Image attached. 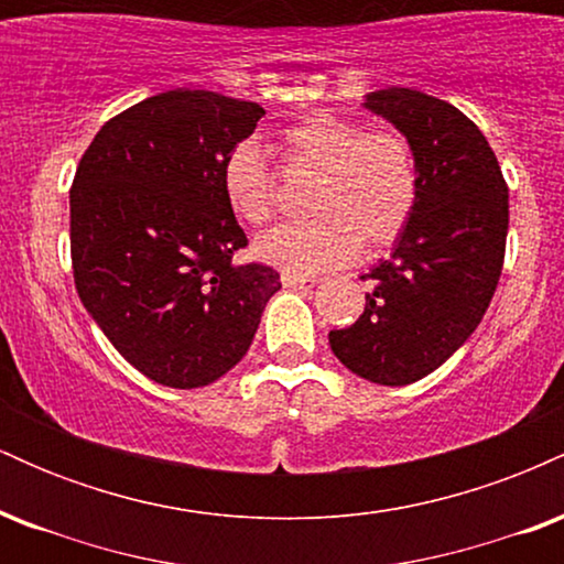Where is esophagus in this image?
Masks as SVG:
<instances>
[{"mask_svg": "<svg viewBox=\"0 0 564 564\" xmlns=\"http://www.w3.org/2000/svg\"><path fill=\"white\" fill-rule=\"evenodd\" d=\"M283 286L291 289H315L321 283V278H310V275H296V273H283L281 275Z\"/></svg>", "mask_w": 564, "mask_h": 564, "instance_id": "esophagus-1", "label": "esophagus"}]
</instances>
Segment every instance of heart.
<instances>
[{
  "instance_id": "obj_1",
  "label": "heart",
  "mask_w": 564,
  "mask_h": 564,
  "mask_svg": "<svg viewBox=\"0 0 564 564\" xmlns=\"http://www.w3.org/2000/svg\"><path fill=\"white\" fill-rule=\"evenodd\" d=\"M294 170L313 174L304 191L307 217L264 232L257 257L291 273H323L403 236L419 200V166L403 134L366 129L339 113H310L283 129ZM230 212L251 228L275 215V174L260 145L238 142L223 164Z\"/></svg>"
}]
</instances>
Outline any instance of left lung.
Masks as SVG:
<instances>
[{
    "label": "left lung",
    "mask_w": 564,
    "mask_h": 564,
    "mask_svg": "<svg viewBox=\"0 0 564 564\" xmlns=\"http://www.w3.org/2000/svg\"><path fill=\"white\" fill-rule=\"evenodd\" d=\"M405 134L419 200L390 260L366 278L364 315L328 334L349 371L384 387L424 379L480 326L503 268L509 187L494 148L451 102L408 87L366 95Z\"/></svg>",
    "instance_id": "1"
}]
</instances>
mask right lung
I'll return each mask as SVG.
<instances>
[{"label":"right lung","instance_id":"1","mask_svg":"<svg viewBox=\"0 0 564 564\" xmlns=\"http://www.w3.org/2000/svg\"><path fill=\"white\" fill-rule=\"evenodd\" d=\"M262 106L170 89L102 124L70 185L79 300L121 358L174 390L217 381L243 358L281 275L232 264L246 232L223 164Z\"/></svg>","mask_w":564,"mask_h":564}]
</instances>
